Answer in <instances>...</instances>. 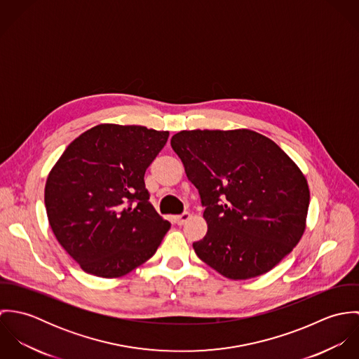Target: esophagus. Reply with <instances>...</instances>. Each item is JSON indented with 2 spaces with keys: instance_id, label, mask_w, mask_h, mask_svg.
Segmentation results:
<instances>
[{
  "instance_id": "1",
  "label": "esophagus",
  "mask_w": 359,
  "mask_h": 359,
  "mask_svg": "<svg viewBox=\"0 0 359 359\" xmlns=\"http://www.w3.org/2000/svg\"><path fill=\"white\" fill-rule=\"evenodd\" d=\"M189 218H191V214L185 211V212H182V214H180V215L175 217V222H177L178 225H184Z\"/></svg>"
}]
</instances>
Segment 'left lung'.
<instances>
[{
  "mask_svg": "<svg viewBox=\"0 0 359 359\" xmlns=\"http://www.w3.org/2000/svg\"><path fill=\"white\" fill-rule=\"evenodd\" d=\"M171 148L196 187L208 229L198 257L229 279L272 269L299 243L307 218V180L269 138L250 130H194Z\"/></svg>",
  "mask_w": 359,
  "mask_h": 359,
  "instance_id": "obj_1",
  "label": "left lung"
}]
</instances>
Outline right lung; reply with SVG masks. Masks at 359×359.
Here are the masks:
<instances>
[{
	"mask_svg": "<svg viewBox=\"0 0 359 359\" xmlns=\"http://www.w3.org/2000/svg\"><path fill=\"white\" fill-rule=\"evenodd\" d=\"M167 140L168 131L100 124L52 168L44 198L52 232L86 272L117 278L156 253L171 224L151 205L144 177Z\"/></svg>",
	"mask_w": 359,
	"mask_h": 359,
	"instance_id": "1",
	"label": "right lung"
}]
</instances>
